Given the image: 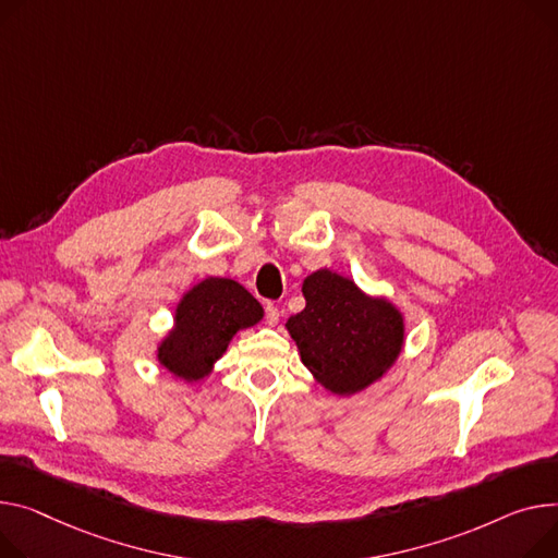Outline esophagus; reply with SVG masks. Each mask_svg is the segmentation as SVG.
<instances>
[{"label":"esophagus","instance_id":"obj_1","mask_svg":"<svg viewBox=\"0 0 558 558\" xmlns=\"http://www.w3.org/2000/svg\"><path fill=\"white\" fill-rule=\"evenodd\" d=\"M265 312H267V323H269L271 327L278 325V320H280V310H278L274 303H267Z\"/></svg>","mask_w":558,"mask_h":558}]
</instances>
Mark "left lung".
Returning a JSON list of instances; mask_svg holds the SVG:
<instances>
[{
    "instance_id": "1",
    "label": "left lung",
    "mask_w": 558,
    "mask_h": 558,
    "mask_svg": "<svg viewBox=\"0 0 558 558\" xmlns=\"http://www.w3.org/2000/svg\"><path fill=\"white\" fill-rule=\"evenodd\" d=\"M303 295L305 310L284 327L316 384L352 397L390 373L405 343V318L392 301L331 269L310 274Z\"/></svg>"
}]
</instances>
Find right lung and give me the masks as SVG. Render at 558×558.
<instances>
[{"mask_svg": "<svg viewBox=\"0 0 558 558\" xmlns=\"http://www.w3.org/2000/svg\"><path fill=\"white\" fill-rule=\"evenodd\" d=\"M263 318V305L238 280L208 276L183 291L172 327L157 343V361L174 379L199 384L225 356L235 333Z\"/></svg>", "mask_w": 558, "mask_h": 558, "instance_id": "1", "label": "right lung"}]
</instances>
